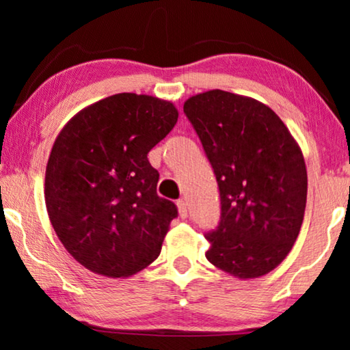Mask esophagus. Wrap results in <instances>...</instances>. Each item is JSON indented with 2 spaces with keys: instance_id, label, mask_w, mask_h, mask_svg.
<instances>
[{
  "instance_id": "esophagus-1",
  "label": "esophagus",
  "mask_w": 350,
  "mask_h": 350,
  "mask_svg": "<svg viewBox=\"0 0 350 350\" xmlns=\"http://www.w3.org/2000/svg\"><path fill=\"white\" fill-rule=\"evenodd\" d=\"M176 205H178L180 217H181V218L188 217V204H186V200H185V199H180L178 202H176Z\"/></svg>"
}]
</instances>
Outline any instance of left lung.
I'll use <instances>...</instances> for the list:
<instances>
[{
    "mask_svg": "<svg viewBox=\"0 0 350 350\" xmlns=\"http://www.w3.org/2000/svg\"><path fill=\"white\" fill-rule=\"evenodd\" d=\"M183 111L217 176L218 226L205 234L207 260L255 279L279 266L303 224L308 174L303 152L282 119L253 98L208 90Z\"/></svg>",
    "mask_w": 350,
    "mask_h": 350,
    "instance_id": "1",
    "label": "left lung"
}]
</instances>
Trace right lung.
<instances>
[{
  "instance_id": "obj_1",
  "label": "right lung",
  "mask_w": 350,
  "mask_h": 350,
  "mask_svg": "<svg viewBox=\"0 0 350 350\" xmlns=\"http://www.w3.org/2000/svg\"><path fill=\"white\" fill-rule=\"evenodd\" d=\"M178 119L170 102L116 94L76 114L57 137L46 169V207L76 261L127 277L159 256L178 208L157 196L148 152Z\"/></svg>"
}]
</instances>
